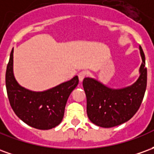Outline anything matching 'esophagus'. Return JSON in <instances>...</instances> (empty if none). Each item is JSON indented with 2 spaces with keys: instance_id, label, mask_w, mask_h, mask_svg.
<instances>
[{
  "instance_id": "esophagus-1",
  "label": "esophagus",
  "mask_w": 154,
  "mask_h": 154,
  "mask_svg": "<svg viewBox=\"0 0 154 154\" xmlns=\"http://www.w3.org/2000/svg\"><path fill=\"white\" fill-rule=\"evenodd\" d=\"M86 77H87V72H84V71L81 72H79V74H78V78H79V81H80L81 82L83 81V79Z\"/></svg>"
}]
</instances>
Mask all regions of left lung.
Here are the masks:
<instances>
[{"label": "left lung", "mask_w": 154, "mask_h": 154, "mask_svg": "<svg viewBox=\"0 0 154 154\" xmlns=\"http://www.w3.org/2000/svg\"><path fill=\"white\" fill-rule=\"evenodd\" d=\"M142 64L138 80L131 86L112 89L91 77L84 78L87 116L91 122L103 128H111L128 121L138 111L147 87L145 56L139 46Z\"/></svg>", "instance_id": "1"}]
</instances>
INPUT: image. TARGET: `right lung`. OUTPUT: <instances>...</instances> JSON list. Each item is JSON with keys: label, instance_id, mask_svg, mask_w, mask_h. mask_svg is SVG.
I'll return each mask as SVG.
<instances>
[{"label": "right lung", "instance_id": "add662e5", "mask_svg": "<svg viewBox=\"0 0 154 154\" xmlns=\"http://www.w3.org/2000/svg\"><path fill=\"white\" fill-rule=\"evenodd\" d=\"M12 49L5 72L9 101L15 115L28 125L38 129H50L58 125L64 116L71 92L78 84V77L44 91H33L21 87L13 72Z\"/></svg>", "mask_w": 154, "mask_h": 154}]
</instances>
